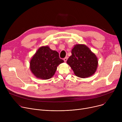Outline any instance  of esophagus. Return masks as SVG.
<instances>
[{
  "label": "esophagus",
  "instance_id": "obj_1",
  "mask_svg": "<svg viewBox=\"0 0 122 122\" xmlns=\"http://www.w3.org/2000/svg\"><path fill=\"white\" fill-rule=\"evenodd\" d=\"M67 59H68V58H67V57H65L63 59V60H64V62H66L67 61Z\"/></svg>",
  "mask_w": 122,
  "mask_h": 122
}]
</instances>
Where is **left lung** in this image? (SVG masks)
Wrapping results in <instances>:
<instances>
[{
	"mask_svg": "<svg viewBox=\"0 0 122 122\" xmlns=\"http://www.w3.org/2000/svg\"><path fill=\"white\" fill-rule=\"evenodd\" d=\"M67 63L78 77L87 78L93 75L98 66L97 58L85 44H76Z\"/></svg>",
	"mask_w": 122,
	"mask_h": 122,
	"instance_id": "left-lung-1",
	"label": "left lung"
}]
</instances>
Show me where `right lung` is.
I'll return each instance as SVG.
<instances>
[{"label": "right lung", "instance_id": "obj_1", "mask_svg": "<svg viewBox=\"0 0 122 122\" xmlns=\"http://www.w3.org/2000/svg\"><path fill=\"white\" fill-rule=\"evenodd\" d=\"M63 62L56 51L48 46H41L30 60V70L37 78L48 80L55 74L57 67Z\"/></svg>", "mask_w": 122, "mask_h": 122}]
</instances>
